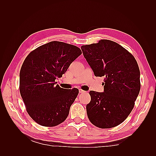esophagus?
Returning a JSON list of instances; mask_svg holds the SVG:
<instances>
[{
	"label": "esophagus",
	"mask_w": 156,
	"mask_h": 156,
	"mask_svg": "<svg viewBox=\"0 0 156 156\" xmlns=\"http://www.w3.org/2000/svg\"><path fill=\"white\" fill-rule=\"evenodd\" d=\"M85 92V91H84V90H81V89H79V93H84Z\"/></svg>",
	"instance_id": "obj_1"
}]
</instances>
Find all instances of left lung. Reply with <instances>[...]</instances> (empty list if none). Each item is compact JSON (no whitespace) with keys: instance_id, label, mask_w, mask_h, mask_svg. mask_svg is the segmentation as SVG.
<instances>
[{"instance_id":"obj_1","label":"left lung","mask_w":156,"mask_h":156,"mask_svg":"<svg viewBox=\"0 0 156 156\" xmlns=\"http://www.w3.org/2000/svg\"><path fill=\"white\" fill-rule=\"evenodd\" d=\"M81 48L95 76L105 77L104 92H89L88 119L102 129L119 126L133 110L140 92L137 62L128 51L111 40H101Z\"/></svg>"}]
</instances>
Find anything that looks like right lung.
Returning <instances> with one entry per match:
<instances>
[{
	"label": "right lung",
	"instance_id": "add662e5",
	"mask_svg": "<svg viewBox=\"0 0 156 156\" xmlns=\"http://www.w3.org/2000/svg\"><path fill=\"white\" fill-rule=\"evenodd\" d=\"M82 54L77 46L53 41L28 55L20 74V90L28 114L36 123L54 127L63 122L79 94L56 84L69 65Z\"/></svg>",
	"mask_w": 156,
	"mask_h": 156
}]
</instances>
